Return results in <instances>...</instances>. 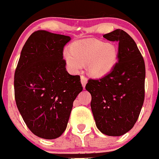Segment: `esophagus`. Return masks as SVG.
Returning a JSON list of instances; mask_svg holds the SVG:
<instances>
[{
  "label": "esophagus",
  "mask_w": 159,
  "mask_h": 159,
  "mask_svg": "<svg viewBox=\"0 0 159 159\" xmlns=\"http://www.w3.org/2000/svg\"><path fill=\"white\" fill-rule=\"evenodd\" d=\"M80 79H81V84H82L83 88H85V85H86L87 82H88V79H87V77L84 76V75H81Z\"/></svg>",
  "instance_id": "obj_1"
}]
</instances>
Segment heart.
<instances>
[{
    "mask_svg": "<svg viewBox=\"0 0 159 159\" xmlns=\"http://www.w3.org/2000/svg\"><path fill=\"white\" fill-rule=\"evenodd\" d=\"M118 51L111 43L92 40H81L66 49L64 57L73 72H78L88 64L90 75L101 77L110 72L117 61Z\"/></svg>",
    "mask_w": 159,
    "mask_h": 159,
    "instance_id": "b5f03b06",
    "label": "heart"
}]
</instances>
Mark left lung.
<instances>
[{"label":"left lung","mask_w":159,"mask_h":159,"mask_svg":"<svg viewBox=\"0 0 159 159\" xmlns=\"http://www.w3.org/2000/svg\"><path fill=\"white\" fill-rule=\"evenodd\" d=\"M119 42L118 63L99 80L90 79L87 91L97 128L109 136H121L134 127L145 96V63L134 40L121 29L103 35Z\"/></svg>","instance_id":"8db88e82"}]
</instances>
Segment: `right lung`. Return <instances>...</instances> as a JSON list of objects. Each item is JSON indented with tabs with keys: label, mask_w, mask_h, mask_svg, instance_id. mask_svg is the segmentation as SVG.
Wrapping results in <instances>:
<instances>
[{
	"label": "right lung",
	"mask_w": 159,
	"mask_h": 159,
	"mask_svg": "<svg viewBox=\"0 0 159 159\" xmlns=\"http://www.w3.org/2000/svg\"><path fill=\"white\" fill-rule=\"evenodd\" d=\"M71 37L38 30L21 50L14 75L15 100L29 130L54 139L67 127L73 102L82 92L80 75L66 71L63 50Z\"/></svg>",
	"instance_id": "obj_1"
}]
</instances>
